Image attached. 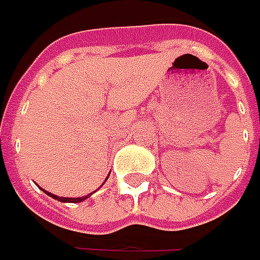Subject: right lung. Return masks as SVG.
<instances>
[{
	"instance_id": "1",
	"label": "right lung",
	"mask_w": 260,
	"mask_h": 260,
	"mask_svg": "<svg viewBox=\"0 0 260 260\" xmlns=\"http://www.w3.org/2000/svg\"><path fill=\"white\" fill-rule=\"evenodd\" d=\"M43 191L46 192V194H49L50 197H53V199H56V200H58V202H63V203H79V202H83V200H86L89 196H86V197H79V199H66V197H57V196H54V194H51V192L46 191V190H43Z\"/></svg>"
}]
</instances>
